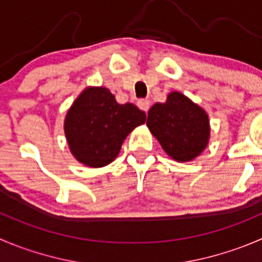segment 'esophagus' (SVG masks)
Instances as JSON below:
<instances>
[{
    "mask_svg": "<svg viewBox=\"0 0 262 262\" xmlns=\"http://www.w3.org/2000/svg\"><path fill=\"white\" fill-rule=\"evenodd\" d=\"M137 105H138V107L141 108V110H143L144 113H147L149 108V101L148 100H139L138 102H137Z\"/></svg>",
    "mask_w": 262,
    "mask_h": 262,
    "instance_id": "esophagus-1",
    "label": "esophagus"
}]
</instances>
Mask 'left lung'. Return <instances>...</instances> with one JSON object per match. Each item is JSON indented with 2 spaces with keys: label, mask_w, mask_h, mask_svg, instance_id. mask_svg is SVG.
<instances>
[{
  "label": "left lung",
  "mask_w": 262,
  "mask_h": 262,
  "mask_svg": "<svg viewBox=\"0 0 262 262\" xmlns=\"http://www.w3.org/2000/svg\"><path fill=\"white\" fill-rule=\"evenodd\" d=\"M147 126L175 161H192L209 143L206 111L180 92H171L166 102H157L149 108Z\"/></svg>",
  "instance_id": "obj_1"
}]
</instances>
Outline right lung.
Returning <instances> with one entry per match:
<instances>
[{
	"mask_svg": "<svg viewBox=\"0 0 262 262\" xmlns=\"http://www.w3.org/2000/svg\"><path fill=\"white\" fill-rule=\"evenodd\" d=\"M144 121L146 114L136 105H120L105 87H88L68 111L63 130L78 161L102 167L116 159L126 136Z\"/></svg>",
	"mask_w": 262,
	"mask_h": 262,
	"instance_id": "add662e5",
	"label": "right lung"
}]
</instances>
